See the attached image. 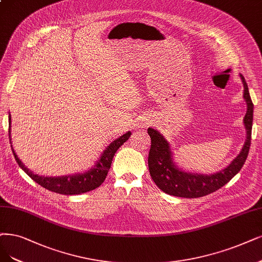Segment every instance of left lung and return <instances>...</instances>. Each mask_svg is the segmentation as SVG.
<instances>
[{"instance_id": "1", "label": "left lung", "mask_w": 262, "mask_h": 262, "mask_svg": "<svg viewBox=\"0 0 262 262\" xmlns=\"http://www.w3.org/2000/svg\"><path fill=\"white\" fill-rule=\"evenodd\" d=\"M241 77L244 85V99L247 103V112L244 118L247 139L241 153L227 168L212 175H199L182 171L172 162L169 143L158 130L148 128V134L151 138L148 158L149 171L151 178L162 191L178 198L195 199L205 196L224 187L243 167L250 148L254 103L251 101L244 76L241 75Z\"/></svg>"}]
</instances>
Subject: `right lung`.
<instances>
[{"instance_id": "1", "label": "right lung", "mask_w": 262, "mask_h": 262, "mask_svg": "<svg viewBox=\"0 0 262 262\" xmlns=\"http://www.w3.org/2000/svg\"><path fill=\"white\" fill-rule=\"evenodd\" d=\"M9 122V129H8V136H9V142H11V115L8 118ZM132 133L127 132L124 134L120 138L115 139L113 142H111L108 148L104 150L100 160L96 163V165L93 169L86 171L84 173H80V175L74 176H63V177H44V176H37L29 170L23 162L18 159L16 153L13 150L14 157L18 165L23 168V170L27 173V175L33 179L36 183L42 186L43 188L50 190L52 192L59 193V194H66V195H74V194H81V193H85L92 191L96 188H98L101 183L104 181L108 171L111 167L112 159L114 157L115 152L122 146L124 142L128 140L130 137ZM12 147V146H11Z\"/></svg>"}]
</instances>
